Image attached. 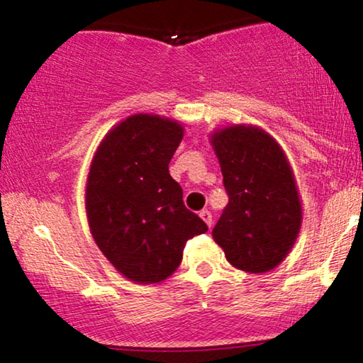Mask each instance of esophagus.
<instances>
[{
    "mask_svg": "<svg viewBox=\"0 0 363 363\" xmlns=\"http://www.w3.org/2000/svg\"><path fill=\"white\" fill-rule=\"evenodd\" d=\"M199 216H201V218L205 220V222H206L208 227L211 228V223H213V216H211V211H208V210H201V211H199Z\"/></svg>",
    "mask_w": 363,
    "mask_h": 363,
    "instance_id": "1",
    "label": "esophagus"
}]
</instances>
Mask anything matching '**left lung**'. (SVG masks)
Returning a JSON list of instances; mask_svg holds the SVG:
<instances>
[{
	"instance_id": "1",
	"label": "left lung",
	"mask_w": 363,
	"mask_h": 363,
	"mask_svg": "<svg viewBox=\"0 0 363 363\" xmlns=\"http://www.w3.org/2000/svg\"><path fill=\"white\" fill-rule=\"evenodd\" d=\"M228 205L213 228L215 242L237 269L266 273L294 247L302 205L285 153L264 129L228 126L211 135Z\"/></svg>"
}]
</instances>
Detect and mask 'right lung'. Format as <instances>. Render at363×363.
<instances>
[{
	"mask_svg": "<svg viewBox=\"0 0 363 363\" xmlns=\"http://www.w3.org/2000/svg\"><path fill=\"white\" fill-rule=\"evenodd\" d=\"M182 136L177 121L129 116L107 133L91 160L85 194L90 232L111 264L136 283L169 278L187 240L208 230L169 174Z\"/></svg>",
	"mask_w": 363,
	"mask_h": 363,
	"instance_id": "obj_1",
	"label": "right lung"
}]
</instances>
